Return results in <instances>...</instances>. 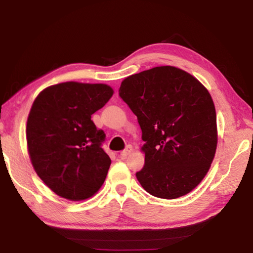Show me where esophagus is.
Here are the masks:
<instances>
[{
	"label": "esophagus",
	"mask_w": 253,
	"mask_h": 253,
	"mask_svg": "<svg viewBox=\"0 0 253 253\" xmlns=\"http://www.w3.org/2000/svg\"><path fill=\"white\" fill-rule=\"evenodd\" d=\"M131 146H129V145H128V146L124 149L123 152H121V157L122 158H125V157H127V155H129L130 154V152H131Z\"/></svg>",
	"instance_id": "1"
}]
</instances>
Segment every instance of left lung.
Returning <instances> with one entry per match:
<instances>
[{
  "mask_svg": "<svg viewBox=\"0 0 253 253\" xmlns=\"http://www.w3.org/2000/svg\"><path fill=\"white\" fill-rule=\"evenodd\" d=\"M119 97L137 116L145 143L136 177L149 194L177 199L207 175L216 149V114L204 85L178 68L155 67L123 81Z\"/></svg>",
  "mask_w": 253,
  "mask_h": 253,
  "instance_id": "8db88e82",
  "label": "left lung"
}]
</instances>
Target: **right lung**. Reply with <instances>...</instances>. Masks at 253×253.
<instances>
[{
  "mask_svg": "<svg viewBox=\"0 0 253 253\" xmlns=\"http://www.w3.org/2000/svg\"><path fill=\"white\" fill-rule=\"evenodd\" d=\"M102 84L62 83L42 90L27 124L30 158L37 174L55 194L71 201L99 190L111 161L101 145L106 134L91 115L113 96Z\"/></svg>",
  "mask_w": 253,
  "mask_h": 253,
  "instance_id": "add662e5",
  "label": "right lung"
}]
</instances>
